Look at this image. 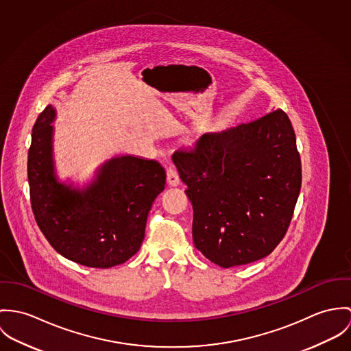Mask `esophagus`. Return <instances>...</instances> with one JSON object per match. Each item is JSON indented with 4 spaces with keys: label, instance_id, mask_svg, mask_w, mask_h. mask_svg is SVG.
Returning <instances> with one entry per match:
<instances>
[{
    "label": "esophagus",
    "instance_id": "obj_1",
    "mask_svg": "<svg viewBox=\"0 0 351 351\" xmlns=\"http://www.w3.org/2000/svg\"><path fill=\"white\" fill-rule=\"evenodd\" d=\"M167 183L171 187H178L180 184V179H179L176 169H173V168L167 169Z\"/></svg>",
    "mask_w": 351,
    "mask_h": 351
}]
</instances>
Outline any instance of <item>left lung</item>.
Listing matches in <instances>:
<instances>
[{
    "label": "left lung",
    "mask_w": 351,
    "mask_h": 351,
    "mask_svg": "<svg viewBox=\"0 0 351 351\" xmlns=\"http://www.w3.org/2000/svg\"><path fill=\"white\" fill-rule=\"evenodd\" d=\"M194 208L195 247L230 268L271 254L302 187L296 137L282 110L202 134L172 155Z\"/></svg>",
    "instance_id": "8db88e82"
}]
</instances>
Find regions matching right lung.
Masks as SVG:
<instances>
[{
  "mask_svg": "<svg viewBox=\"0 0 351 351\" xmlns=\"http://www.w3.org/2000/svg\"><path fill=\"white\" fill-rule=\"evenodd\" d=\"M56 109L48 105L32 129L28 182L32 210L51 246L90 268H112L134 256L144 239L149 210L164 190L156 160L116 155L80 186L62 180L53 156Z\"/></svg>",
  "mask_w": 351,
  "mask_h": 351,
  "instance_id": "1",
  "label": "right lung"
}]
</instances>
